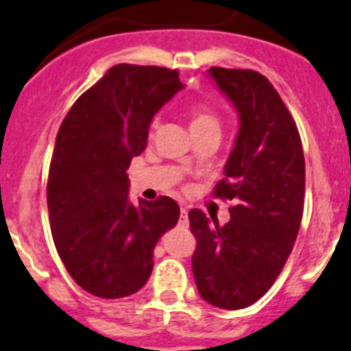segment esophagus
Masks as SVG:
<instances>
[{
  "instance_id": "34e87169",
  "label": "esophagus",
  "mask_w": 351,
  "mask_h": 351,
  "mask_svg": "<svg viewBox=\"0 0 351 351\" xmlns=\"http://www.w3.org/2000/svg\"><path fill=\"white\" fill-rule=\"evenodd\" d=\"M180 228H189V207L186 205H182L180 207Z\"/></svg>"
}]
</instances>
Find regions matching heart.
I'll list each match as a JSON object with an SVG mask.
<instances>
[{
    "label": "heart",
    "mask_w": 351,
    "mask_h": 351,
    "mask_svg": "<svg viewBox=\"0 0 351 351\" xmlns=\"http://www.w3.org/2000/svg\"><path fill=\"white\" fill-rule=\"evenodd\" d=\"M158 123V120H154V125ZM215 125L219 127L217 123V117L207 108H192L190 112V129H202V127H210Z\"/></svg>",
    "instance_id": "1"
}]
</instances>
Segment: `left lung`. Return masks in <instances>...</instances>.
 Listing matches in <instances>:
<instances>
[{
  "label": "left lung",
  "instance_id": "8db88e82",
  "mask_svg": "<svg viewBox=\"0 0 351 351\" xmlns=\"http://www.w3.org/2000/svg\"><path fill=\"white\" fill-rule=\"evenodd\" d=\"M238 112L239 130L215 197L232 200L228 224L189 212L198 293L236 311L268 292L292 253L304 212L306 165L292 115L270 81L251 69L210 67Z\"/></svg>",
  "mask_w": 351,
  "mask_h": 351
}]
</instances>
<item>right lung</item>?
<instances>
[{
    "label": "right lung",
    "instance_id": "right-lung-1",
    "mask_svg": "<svg viewBox=\"0 0 351 351\" xmlns=\"http://www.w3.org/2000/svg\"><path fill=\"white\" fill-rule=\"evenodd\" d=\"M183 88L178 71L117 64L84 91L56 137L47 207L56 250L81 289L101 299L141 290L156 243L178 222L173 198L129 200V169L159 108Z\"/></svg>",
    "mask_w": 351,
    "mask_h": 351
}]
</instances>
